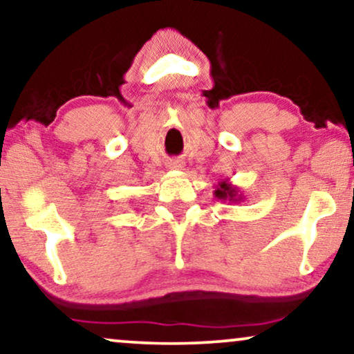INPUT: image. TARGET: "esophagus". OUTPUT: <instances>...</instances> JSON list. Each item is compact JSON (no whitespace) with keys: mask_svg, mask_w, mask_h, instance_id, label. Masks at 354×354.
<instances>
[{"mask_svg":"<svg viewBox=\"0 0 354 354\" xmlns=\"http://www.w3.org/2000/svg\"><path fill=\"white\" fill-rule=\"evenodd\" d=\"M183 166L178 161H171L169 162V169H172V171H180Z\"/></svg>","mask_w":354,"mask_h":354,"instance_id":"1","label":"esophagus"}]
</instances>
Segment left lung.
<instances>
[{"label":"left lung","instance_id":"left-lung-1","mask_svg":"<svg viewBox=\"0 0 354 354\" xmlns=\"http://www.w3.org/2000/svg\"><path fill=\"white\" fill-rule=\"evenodd\" d=\"M239 192H240L239 188L232 185V183L225 178V180H221L219 183H217V188L214 190V196L221 201L240 203V201H243L245 196H243V193H241V195L239 196Z\"/></svg>","mask_w":354,"mask_h":354}]
</instances>
